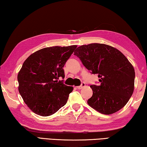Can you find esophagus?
<instances>
[{"label":"esophagus","mask_w":147,"mask_h":147,"mask_svg":"<svg viewBox=\"0 0 147 147\" xmlns=\"http://www.w3.org/2000/svg\"><path fill=\"white\" fill-rule=\"evenodd\" d=\"M84 86H85V83H82V84H81L80 86H77V88H78V89H79V90H80V89H81V88H83Z\"/></svg>","instance_id":"esophagus-1"}]
</instances>
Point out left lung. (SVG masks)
Masks as SVG:
<instances>
[{
  "instance_id": "8db88e82",
  "label": "left lung",
  "mask_w": 147,
  "mask_h": 147,
  "mask_svg": "<svg viewBox=\"0 0 147 147\" xmlns=\"http://www.w3.org/2000/svg\"><path fill=\"white\" fill-rule=\"evenodd\" d=\"M74 55L100 78V85L90 86L93 94L88 104L104 115L125 106L134 92L135 70L123 53L110 45L94 43L78 47Z\"/></svg>"
}]
</instances>
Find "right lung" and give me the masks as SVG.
<instances>
[{
    "mask_svg": "<svg viewBox=\"0 0 147 147\" xmlns=\"http://www.w3.org/2000/svg\"><path fill=\"white\" fill-rule=\"evenodd\" d=\"M77 45L43 48L31 54L18 75L19 94L36 115L47 117L66 104L73 86L58 79L64 78L63 67Z\"/></svg>",
    "mask_w": 147,
    "mask_h": 147,
    "instance_id": "obj_1",
    "label": "right lung"
}]
</instances>
